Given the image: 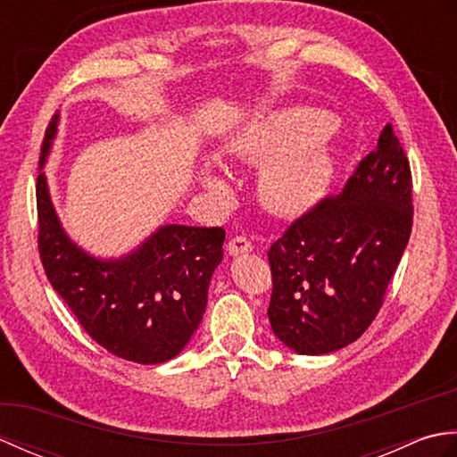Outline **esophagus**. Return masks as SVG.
I'll list each match as a JSON object with an SVG mask.
<instances>
[{"label":"esophagus","instance_id":"1","mask_svg":"<svg viewBox=\"0 0 457 457\" xmlns=\"http://www.w3.org/2000/svg\"><path fill=\"white\" fill-rule=\"evenodd\" d=\"M251 249H253V245H251V241L245 236L231 237L229 244H228L229 255H244V253H249Z\"/></svg>","mask_w":457,"mask_h":457}]
</instances>
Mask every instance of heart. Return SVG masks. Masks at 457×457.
Instances as JSON below:
<instances>
[{
	"instance_id": "b5f03b06",
	"label": "heart",
	"mask_w": 457,
	"mask_h": 457,
	"mask_svg": "<svg viewBox=\"0 0 457 457\" xmlns=\"http://www.w3.org/2000/svg\"><path fill=\"white\" fill-rule=\"evenodd\" d=\"M332 120L324 112L288 108L251 121L228 141L231 159L263 164L257 192L263 206L277 216H300L322 200L334 164ZM204 187L223 194L228 182L216 172L202 177Z\"/></svg>"
}]
</instances>
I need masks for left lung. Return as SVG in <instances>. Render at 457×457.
Here are the masks:
<instances>
[{
    "label": "left lung",
    "instance_id": "obj_1",
    "mask_svg": "<svg viewBox=\"0 0 457 457\" xmlns=\"http://www.w3.org/2000/svg\"><path fill=\"white\" fill-rule=\"evenodd\" d=\"M412 229V177L386 123L342 194L324 198L269 249V322L300 355L332 353L371 326Z\"/></svg>",
    "mask_w": 457,
    "mask_h": 457
}]
</instances>
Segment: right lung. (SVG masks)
I'll list each match as a JSON object with an SVG mask.
<instances>
[{
	"label": "right lung",
	"mask_w": 457,
	"mask_h": 457,
	"mask_svg": "<svg viewBox=\"0 0 457 457\" xmlns=\"http://www.w3.org/2000/svg\"><path fill=\"white\" fill-rule=\"evenodd\" d=\"M58 113L41 147L45 167L56 137ZM38 253L48 283L96 344L141 365L177 357L206 312L213 270L223 257V228H159L131 253L98 259L66 236L48 194L45 172L37 177Z\"/></svg>",
	"instance_id": "add662e5"
}]
</instances>
